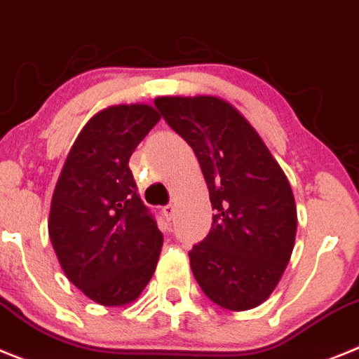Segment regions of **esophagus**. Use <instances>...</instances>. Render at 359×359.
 Listing matches in <instances>:
<instances>
[{
    "mask_svg": "<svg viewBox=\"0 0 359 359\" xmlns=\"http://www.w3.org/2000/svg\"><path fill=\"white\" fill-rule=\"evenodd\" d=\"M163 212L168 219H172L173 216H175V205H173V203H168V205L163 208Z\"/></svg>",
    "mask_w": 359,
    "mask_h": 359,
    "instance_id": "obj_1",
    "label": "esophagus"
}]
</instances>
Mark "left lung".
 I'll return each instance as SVG.
<instances>
[{
  "label": "left lung",
  "mask_w": 359,
  "mask_h": 359,
  "mask_svg": "<svg viewBox=\"0 0 359 359\" xmlns=\"http://www.w3.org/2000/svg\"><path fill=\"white\" fill-rule=\"evenodd\" d=\"M156 107L195 151L215 209L209 234L189 250L196 283L222 308H256L277 286L295 243L288 179L231 103L163 96Z\"/></svg>",
  "instance_id": "obj_1"
}]
</instances>
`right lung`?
<instances>
[{"mask_svg":"<svg viewBox=\"0 0 359 359\" xmlns=\"http://www.w3.org/2000/svg\"><path fill=\"white\" fill-rule=\"evenodd\" d=\"M150 105H116L82 128L51 198L48 232L67 279L102 306L137 299L163 234L137 193L128 159L156 127Z\"/></svg>","mask_w":359,"mask_h":359,"instance_id":"add662e5","label":"right lung"}]
</instances>
